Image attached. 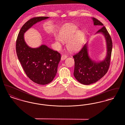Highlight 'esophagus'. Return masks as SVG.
Listing matches in <instances>:
<instances>
[{
	"mask_svg": "<svg viewBox=\"0 0 125 125\" xmlns=\"http://www.w3.org/2000/svg\"><path fill=\"white\" fill-rule=\"evenodd\" d=\"M67 56L66 55L63 54L61 56V60H64L66 58H67Z\"/></svg>",
	"mask_w": 125,
	"mask_h": 125,
	"instance_id": "34e87169",
	"label": "esophagus"
}]
</instances>
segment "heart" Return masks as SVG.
Masks as SVG:
<instances>
[{
    "mask_svg": "<svg viewBox=\"0 0 125 125\" xmlns=\"http://www.w3.org/2000/svg\"><path fill=\"white\" fill-rule=\"evenodd\" d=\"M77 27L69 25L64 27L60 31V35L55 36V40L58 46L61 44L67 42V48L70 51H74L81 45L85 37V33L81 31H78Z\"/></svg>",
    "mask_w": 125,
    "mask_h": 125,
    "instance_id": "1",
    "label": "heart"
}]
</instances>
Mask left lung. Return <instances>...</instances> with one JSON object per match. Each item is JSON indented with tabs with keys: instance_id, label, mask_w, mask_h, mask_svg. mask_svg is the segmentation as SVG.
<instances>
[{
	"instance_id": "1",
	"label": "left lung",
	"mask_w": 125,
	"mask_h": 125,
	"mask_svg": "<svg viewBox=\"0 0 125 125\" xmlns=\"http://www.w3.org/2000/svg\"><path fill=\"white\" fill-rule=\"evenodd\" d=\"M94 25L103 26L97 32H102L105 36L107 44V55L103 62L96 63L90 59L85 44L79 52L75 54V67L74 76L79 83L84 85H90L98 81L107 72L110 65L112 55V41L111 37L104 24L95 18H93Z\"/></svg>"
}]
</instances>
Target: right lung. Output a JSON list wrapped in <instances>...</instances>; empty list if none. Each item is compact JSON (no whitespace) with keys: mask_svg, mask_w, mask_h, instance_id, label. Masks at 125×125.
<instances>
[{"mask_svg":"<svg viewBox=\"0 0 125 125\" xmlns=\"http://www.w3.org/2000/svg\"><path fill=\"white\" fill-rule=\"evenodd\" d=\"M48 17H35L22 26L16 42L18 58L28 78L40 85H46L53 81L57 72L61 54L45 45L32 48L27 45L23 35L36 23Z\"/></svg>","mask_w":125,"mask_h":125,"instance_id":"add662e5","label":"right lung"}]
</instances>
